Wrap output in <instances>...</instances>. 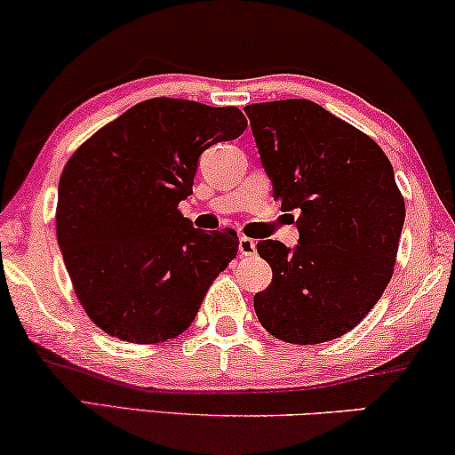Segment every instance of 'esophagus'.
<instances>
[{"label": "esophagus", "instance_id": "esophagus-1", "mask_svg": "<svg viewBox=\"0 0 455 455\" xmlns=\"http://www.w3.org/2000/svg\"><path fill=\"white\" fill-rule=\"evenodd\" d=\"M255 251H258V241L249 239V236H241L239 239V253L243 258H253Z\"/></svg>", "mask_w": 455, "mask_h": 455}]
</instances>
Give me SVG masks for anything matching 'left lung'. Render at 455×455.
<instances>
[{"mask_svg":"<svg viewBox=\"0 0 455 455\" xmlns=\"http://www.w3.org/2000/svg\"><path fill=\"white\" fill-rule=\"evenodd\" d=\"M274 200L299 210V245L264 239L272 283L253 297L259 323L291 344L353 330L386 291L404 227L392 163L367 133L305 99L247 105Z\"/></svg>","mask_w":455,"mask_h":455,"instance_id":"8db88e82","label":"left lung"}]
</instances>
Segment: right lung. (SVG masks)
Masks as SVG:
<instances>
[{
	"label": "right lung",
	"instance_id": "add662e5",
	"mask_svg": "<svg viewBox=\"0 0 455 455\" xmlns=\"http://www.w3.org/2000/svg\"><path fill=\"white\" fill-rule=\"evenodd\" d=\"M236 107L138 102L88 138L57 189V243L88 317L108 336L156 344L183 334L239 251L233 228L200 230L179 212L200 155L239 138Z\"/></svg>",
	"mask_w": 455,
	"mask_h": 455
}]
</instances>
